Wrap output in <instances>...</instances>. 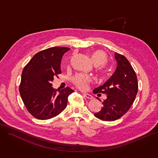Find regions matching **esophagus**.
I'll return each instance as SVG.
<instances>
[{
  "label": "esophagus",
  "instance_id": "esophagus-1",
  "mask_svg": "<svg viewBox=\"0 0 158 158\" xmlns=\"http://www.w3.org/2000/svg\"><path fill=\"white\" fill-rule=\"evenodd\" d=\"M83 96H84L85 98H88V99H89V100H92V99L94 98L93 96H92L91 95H90V94H83Z\"/></svg>",
  "mask_w": 158,
  "mask_h": 158
}]
</instances>
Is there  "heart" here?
Masks as SVG:
<instances>
[{
  "label": "heart",
  "mask_w": 158,
  "mask_h": 158,
  "mask_svg": "<svg viewBox=\"0 0 158 158\" xmlns=\"http://www.w3.org/2000/svg\"><path fill=\"white\" fill-rule=\"evenodd\" d=\"M91 58L96 66H103L107 63V57L106 52L101 50H97L92 52ZM91 78L86 75L78 74L73 78V81L75 85L81 90H85L90 81Z\"/></svg>",
  "instance_id": "obj_1"
}]
</instances>
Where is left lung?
I'll return each instance as SVG.
<instances>
[{"instance_id": "1", "label": "left lung", "mask_w": 158, "mask_h": 158, "mask_svg": "<svg viewBox=\"0 0 158 158\" xmlns=\"http://www.w3.org/2000/svg\"><path fill=\"white\" fill-rule=\"evenodd\" d=\"M117 67L112 77L102 86L94 90L95 94H106L102 109L94 115L106 121H114L123 116L133 103L137 91L136 74L127 59L117 52L114 55Z\"/></svg>"}]
</instances>
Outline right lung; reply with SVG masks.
Listing matches in <instances>:
<instances>
[{"instance_id":"obj_1","label":"right lung","mask_w":158,"mask_h":158,"mask_svg":"<svg viewBox=\"0 0 158 158\" xmlns=\"http://www.w3.org/2000/svg\"><path fill=\"white\" fill-rule=\"evenodd\" d=\"M69 49L53 47L40 51L24 68L19 92L27 110L35 118L49 119L66 107L68 96L74 90L66 87L56 93L52 81L61 73L62 57Z\"/></svg>"}]
</instances>
